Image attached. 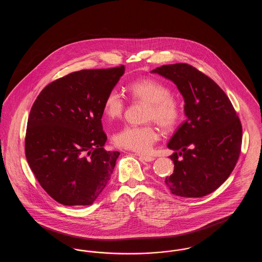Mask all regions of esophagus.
I'll return each mask as SVG.
<instances>
[{
    "mask_svg": "<svg viewBox=\"0 0 262 262\" xmlns=\"http://www.w3.org/2000/svg\"><path fill=\"white\" fill-rule=\"evenodd\" d=\"M137 156L139 157V159H140V160H142V161H145V162H151V161L155 160V158H154V157H152V156H148V155L137 154Z\"/></svg>",
    "mask_w": 262,
    "mask_h": 262,
    "instance_id": "esophagus-1",
    "label": "esophagus"
}]
</instances>
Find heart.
Listing matches in <instances>:
<instances>
[{"label":"heart","instance_id":"b5f03b06","mask_svg":"<svg viewBox=\"0 0 262 262\" xmlns=\"http://www.w3.org/2000/svg\"><path fill=\"white\" fill-rule=\"evenodd\" d=\"M132 99L147 103L146 121H155L165 129L173 128L181 119L182 110L179 101L171 96V90L165 83L154 78H139L126 88ZM125 100L116 88L111 89L103 104V110L110 119L120 118L125 111ZM160 135L152 124L127 125L116 133L114 142L117 146L146 153L152 149Z\"/></svg>","mask_w":262,"mask_h":262}]
</instances>
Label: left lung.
Returning a JSON list of instances; mask_svg holds the SVG:
<instances>
[{
  "label": "left lung",
  "instance_id": "1",
  "mask_svg": "<svg viewBox=\"0 0 262 262\" xmlns=\"http://www.w3.org/2000/svg\"><path fill=\"white\" fill-rule=\"evenodd\" d=\"M151 73L174 82L185 99L187 116L167 145L174 150L170 156L174 167L165 184L178 196L207 195L237 164L243 137L237 113L220 86L190 64H164Z\"/></svg>",
  "mask_w": 262,
  "mask_h": 262
}]
</instances>
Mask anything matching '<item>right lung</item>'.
Segmentation results:
<instances>
[{"instance_id": "1", "label": "right lung", "mask_w": 262, "mask_h": 262, "mask_svg": "<svg viewBox=\"0 0 262 262\" xmlns=\"http://www.w3.org/2000/svg\"><path fill=\"white\" fill-rule=\"evenodd\" d=\"M125 67L82 70L49 83L27 121L25 156L40 186L57 202L90 205L107 186L119 151L103 148L107 93Z\"/></svg>"}]
</instances>
